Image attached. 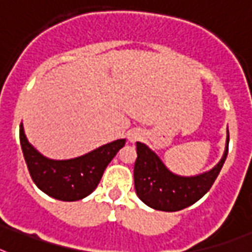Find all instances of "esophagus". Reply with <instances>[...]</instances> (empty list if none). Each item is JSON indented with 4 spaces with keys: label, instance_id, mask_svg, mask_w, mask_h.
<instances>
[{
    "label": "esophagus",
    "instance_id": "34e87169",
    "mask_svg": "<svg viewBox=\"0 0 252 252\" xmlns=\"http://www.w3.org/2000/svg\"><path fill=\"white\" fill-rule=\"evenodd\" d=\"M126 137H128V141H129L130 144H134V142L142 138V132L140 129H130L128 134H126Z\"/></svg>",
    "mask_w": 252,
    "mask_h": 252
}]
</instances>
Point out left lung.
<instances>
[{
    "label": "left lung",
    "instance_id": "8db88e82",
    "mask_svg": "<svg viewBox=\"0 0 252 252\" xmlns=\"http://www.w3.org/2000/svg\"><path fill=\"white\" fill-rule=\"evenodd\" d=\"M229 132L226 128L225 149L218 164L206 172L181 176L172 172L159 155L147 145L137 142L134 163V189L142 202L157 211L175 212L189 207L203 197L221 171L228 155Z\"/></svg>",
    "mask_w": 252,
    "mask_h": 252
}]
</instances>
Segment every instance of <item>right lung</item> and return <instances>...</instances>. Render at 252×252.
I'll use <instances>...</instances> for the list:
<instances>
[{"label":"right lung","instance_id":"obj_1","mask_svg":"<svg viewBox=\"0 0 252 252\" xmlns=\"http://www.w3.org/2000/svg\"><path fill=\"white\" fill-rule=\"evenodd\" d=\"M20 146L30 175L41 191L64 202H75L92 194L108 163L126 145V138L112 141L87 154L71 159H50L31 144L20 123Z\"/></svg>","mask_w":252,"mask_h":252}]
</instances>
